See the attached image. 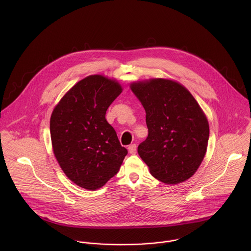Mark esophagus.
Segmentation results:
<instances>
[{
    "label": "esophagus",
    "mask_w": 251,
    "mask_h": 251,
    "mask_svg": "<svg viewBox=\"0 0 251 251\" xmlns=\"http://www.w3.org/2000/svg\"><path fill=\"white\" fill-rule=\"evenodd\" d=\"M127 149H128V151H129V153H130V154H135V153H136V151H137V147H136V145H135V144L129 145Z\"/></svg>",
    "instance_id": "1"
}]
</instances>
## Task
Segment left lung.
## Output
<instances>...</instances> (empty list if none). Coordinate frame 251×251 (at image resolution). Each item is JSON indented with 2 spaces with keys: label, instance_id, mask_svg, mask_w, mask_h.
Here are the masks:
<instances>
[{
  "label": "left lung",
  "instance_id": "obj_1",
  "mask_svg": "<svg viewBox=\"0 0 251 251\" xmlns=\"http://www.w3.org/2000/svg\"><path fill=\"white\" fill-rule=\"evenodd\" d=\"M130 89L146 111L149 134L138 153L151 176L168 184L192 177L204 159L210 135L198 102L173 80L137 81Z\"/></svg>",
  "mask_w": 251,
  "mask_h": 251
}]
</instances>
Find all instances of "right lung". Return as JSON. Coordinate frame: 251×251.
<instances>
[{"instance_id":"obj_1","label":"right lung","mask_w":251,"mask_h":251,"mask_svg":"<svg viewBox=\"0 0 251 251\" xmlns=\"http://www.w3.org/2000/svg\"><path fill=\"white\" fill-rule=\"evenodd\" d=\"M122 91L116 80L90 75L76 83L52 112L54 154L67 177L80 187H102L119 172L127 154L105 119Z\"/></svg>"}]
</instances>
